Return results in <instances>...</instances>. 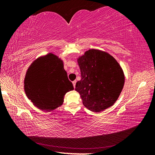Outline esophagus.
I'll use <instances>...</instances> for the list:
<instances>
[{
	"label": "esophagus",
	"instance_id": "34e87169",
	"mask_svg": "<svg viewBox=\"0 0 155 155\" xmlns=\"http://www.w3.org/2000/svg\"><path fill=\"white\" fill-rule=\"evenodd\" d=\"M76 83H77V81H73V82H72V84H73V86H74V87H75Z\"/></svg>",
	"mask_w": 155,
	"mask_h": 155
}]
</instances>
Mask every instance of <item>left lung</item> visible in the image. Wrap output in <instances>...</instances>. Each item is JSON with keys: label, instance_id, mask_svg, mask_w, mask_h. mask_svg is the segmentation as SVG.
Instances as JSON below:
<instances>
[{"label": "left lung", "instance_id": "8db88e82", "mask_svg": "<svg viewBox=\"0 0 155 155\" xmlns=\"http://www.w3.org/2000/svg\"><path fill=\"white\" fill-rule=\"evenodd\" d=\"M81 81L75 90L83 105L99 113L114 105L124 85V74L114 57L105 51L90 49L77 58Z\"/></svg>", "mask_w": 155, "mask_h": 155}]
</instances>
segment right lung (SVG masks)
Masks as SVG:
<instances>
[{
    "mask_svg": "<svg viewBox=\"0 0 155 155\" xmlns=\"http://www.w3.org/2000/svg\"><path fill=\"white\" fill-rule=\"evenodd\" d=\"M24 87L34 106L46 112L61 106L65 94L74 90L63 60L51 52L31 63L26 72Z\"/></svg>",
    "mask_w": 155,
    "mask_h": 155,
    "instance_id": "right-lung-1",
    "label": "right lung"
}]
</instances>
